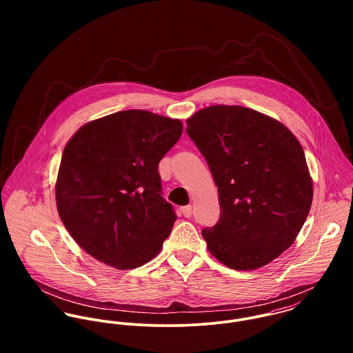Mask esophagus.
Masks as SVG:
<instances>
[{"label": "esophagus", "instance_id": "1", "mask_svg": "<svg viewBox=\"0 0 353 353\" xmlns=\"http://www.w3.org/2000/svg\"><path fill=\"white\" fill-rule=\"evenodd\" d=\"M181 212H182V214L185 216V217H190L192 216V206L190 205H186V206H182L181 208Z\"/></svg>", "mask_w": 353, "mask_h": 353}]
</instances>
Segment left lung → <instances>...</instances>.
<instances>
[{"label":"left lung","instance_id":"obj_1","mask_svg":"<svg viewBox=\"0 0 353 353\" xmlns=\"http://www.w3.org/2000/svg\"><path fill=\"white\" fill-rule=\"evenodd\" d=\"M186 123L219 190L220 219L202 230L208 250L235 270L265 266L294 243L311 208L301 143L281 122L242 105H210Z\"/></svg>","mask_w":353,"mask_h":353}]
</instances>
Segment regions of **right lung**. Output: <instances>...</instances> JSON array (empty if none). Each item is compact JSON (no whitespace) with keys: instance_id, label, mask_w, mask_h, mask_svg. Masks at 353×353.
Returning <instances> with one entry per match:
<instances>
[{"instance_id":"1","label":"right lung","mask_w":353,"mask_h":353,"mask_svg":"<svg viewBox=\"0 0 353 353\" xmlns=\"http://www.w3.org/2000/svg\"><path fill=\"white\" fill-rule=\"evenodd\" d=\"M182 129L179 119L126 110L85 123L68 141L55 201L84 252L108 266L134 269L161 250L176 214L161 197L157 168Z\"/></svg>"}]
</instances>
